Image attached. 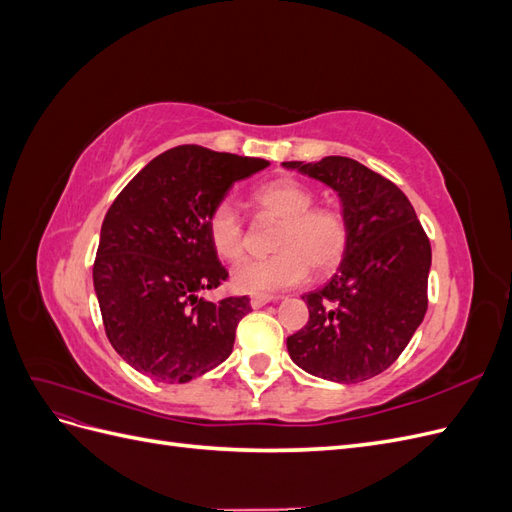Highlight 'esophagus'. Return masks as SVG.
<instances>
[{"label": "esophagus", "instance_id": "34e87169", "mask_svg": "<svg viewBox=\"0 0 512 512\" xmlns=\"http://www.w3.org/2000/svg\"><path fill=\"white\" fill-rule=\"evenodd\" d=\"M271 301H275V297H271V294H252V299H250V303H252L254 309H258V307H262V305H267V303H271Z\"/></svg>", "mask_w": 512, "mask_h": 512}]
</instances>
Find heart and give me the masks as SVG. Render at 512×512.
<instances>
[{"mask_svg": "<svg viewBox=\"0 0 512 512\" xmlns=\"http://www.w3.org/2000/svg\"><path fill=\"white\" fill-rule=\"evenodd\" d=\"M256 209L280 222L269 258H250L232 271V286L241 292L269 294L301 284L312 269L316 277L331 275L348 252L350 228L342 213L312 207L314 192L297 179L280 177L262 183L252 196ZM215 254L235 262L245 252V230L235 205L222 200L207 218Z\"/></svg>", "mask_w": 512, "mask_h": 512, "instance_id": "obj_1", "label": "heart"}]
</instances>
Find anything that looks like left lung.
Segmentation results:
<instances>
[{
	"instance_id": "1",
	"label": "left lung",
	"mask_w": 512,
	"mask_h": 512,
	"mask_svg": "<svg viewBox=\"0 0 512 512\" xmlns=\"http://www.w3.org/2000/svg\"><path fill=\"white\" fill-rule=\"evenodd\" d=\"M331 188L350 228L348 252L322 288L303 294L309 320L286 339L307 374L339 384L374 378L404 352L427 312L431 245L397 185L361 162H282Z\"/></svg>"
}]
</instances>
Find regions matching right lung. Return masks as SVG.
Returning <instances> with one entry per match:
<instances>
[{"instance_id": "1", "label": "right lung", "mask_w": 512, "mask_h": 512, "mask_svg": "<svg viewBox=\"0 0 512 512\" xmlns=\"http://www.w3.org/2000/svg\"><path fill=\"white\" fill-rule=\"evenodd\" d=\"M262 158L181 145L153 158L108 209L94 262V290L108 342L141 374L183 384L224 363L247 297H198L222 267L207 232L228 190L267 168Z\"/></svg>"}]
</instances>
